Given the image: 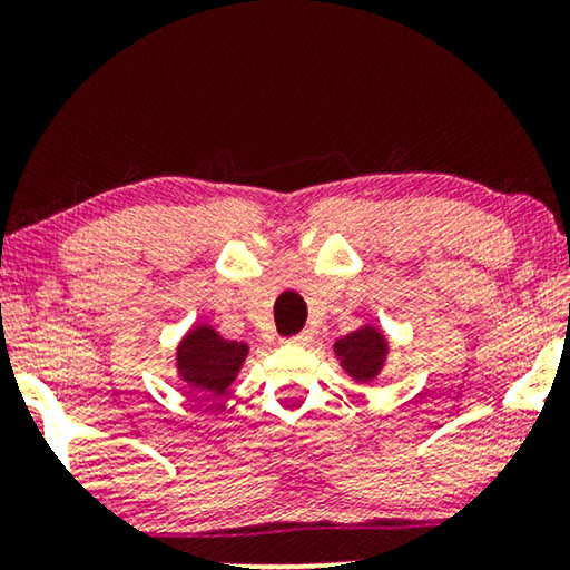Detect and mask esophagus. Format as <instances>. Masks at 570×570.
<instances>
[{"mask_svg":"<svg viewBox=\"0 0 570 570\" xmlns=\"http://www.w3.org/2000/svg\"><path fill=\"white\" fill-rule=\"evenodd\" d=\"M311 342V332H298L293 334V337L285 340V345H308Z\"/></svg>","mask_w":570,"mask_h":570,"instance_id":"1","label":"esophagus"}]
</instances>
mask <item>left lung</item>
Here are the masks:
<instances>
[{"label":"left lung","instance_id":"8db88e82","mask_svg":"<svg viewBox=\"0 0 570 570\" xmlns=\"http://www.w3.org/2000/svg\"><path fill=\"white\" fill-rule=\"evenodd\" d=\"M386 337L373 326H363L347 337L334 342L342 368H345L355 381H371L379 376L386 361Z\"/></svg>","mask_w":570,"mask_h":570}]
</instances>
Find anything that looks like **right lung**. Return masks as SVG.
<instances>
[{
    "label": "right lung",
    "mask_w": 570,
    "mask_h": 570,
    "mask_svg": "<svg viewBox=\"0 0 570 570\" xmlns=\"http://www.w3.org/2000/svg\"><path fill=\"white\" fill-rule=\"evenodd\" d=\"M248 355L246 342L223 340L213 326L202 324L186 334L178 345L176 365L191 389L205 394H223L236 379Z\"/></svg>",
    "instance_id": "add662e5"
}]
</instances>
